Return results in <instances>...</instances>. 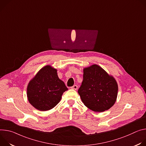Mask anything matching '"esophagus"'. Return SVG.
<instances>
[{"label": "esophagus", "mask_w": 146, "mask_h": 146, "mask_svg": "<svg viewBox=\"0 0 146 146\" xmlns=\"http://www.w3.org/2000/svg\"><path fill=\"white\" fill-rule=\"evenodd\" d=\"M71 89H74V90H77V89H78V86L76 85H74L73 86L71 87Z\"/></svg>", "instance_id": "1"}]
</instances>
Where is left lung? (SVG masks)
<instances>
[{"instance_id":"obj_1","label":"left lung","mask_w":146,"mask_h":146,"mask_svg":"<svg viewBox=\"0 0 146 146\" xmlns=\"http://www.w3.org/2000/svg\"><path fill=\"white\" fill-rule=\"evenodd\" d=\"M83 78L78 92L88 108L95 112H103L114 104L118 88L114 78L94 64L84 70Z\"/></svg>"}]
</instances>
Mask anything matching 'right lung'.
<instances>
[{
	"label": "right lung",
	"instance_id": "obj_1",
	"mask_svg": "<svg viewBox=\"0 0 146 146\" xmlns=\"http://www.w3.org/2000/svg\"><path fill=\"white\" fill-rule=\"evenodd\" d=\"M68 90L50 66L42 68L29 82L27 88L29 102L40 111L49 110L60 101L62 93Z\"/></svg>",
	"mask_w": 146,
	"mask_h": 146
}]
</instances>
